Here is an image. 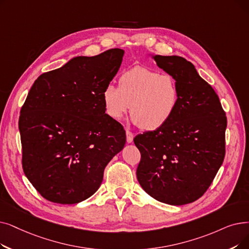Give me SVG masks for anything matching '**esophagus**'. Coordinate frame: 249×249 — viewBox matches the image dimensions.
<instances>
[{
  "instance_id": "1",
  "label": "esophagus",
  "mask_w": 249,
  "mask_h": 249,
  "mask_svg": "<svg viewBox=\"0 0 249 249\" xmlns=\"http://www.w3.org/2000/svg\"><path fill=\"white\" fill-rule=\"evenodd\" d=\"M126 140L128 143H131L133 142V133L129 130H126Z\"/></svg>"
}]
</instances>
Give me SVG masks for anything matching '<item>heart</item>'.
Instances as JSON below:
<instances>
[{
  "mask_svg": "<svg viewBox=\"0 0 249 249\" xmlns=\"http://www.w3.org/2000/svg\"><path fill=\"white\" fill-rule=\"evenodd\" d=\"M102 99L105 113L112 120L121 121L130 107L134 124L143 131H156L174 116L180 89L171 74L136 66L119 77L118 88L106 86Z\"/></svg>",
  "mask_w": 249,
  "mask_h": 249,
  "instance_id": "1",
  "label": "heart"
}]
</instances>
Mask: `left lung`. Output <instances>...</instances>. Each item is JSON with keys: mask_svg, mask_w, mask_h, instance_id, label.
Masks as SVG:
<instances>
[{"mask_svg": "<svg viewBox=\"0 0 249 249\" xmlns=\"http://www.w3.org/2000/svg\"><path fill=\"white\" fill-rule=\"evenodd\" d=\"M151 58L177 80L180 100L164 127L134 138L142 155L137 180L160 202L190 203L203 196L223 164L227 117L218 94L192 63L178 56Z\"/></svg>", "mask_w": 249, "mask_h": 249, "instance_id": "1", "label": "left lung"}]
</instances>
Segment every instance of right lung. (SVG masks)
<instances>
[{
	"mask_svg": "<svg viewBox=\"0 0 249 249\" xmlns=\"http://www.w3.org/2000/svg\"><path fill=\"white\" fill-rule=\"evenodd\" d=\"M123 56L111 49L73 58L31 86L19 117L22 168L47 200L73 204L91 196L124 147V129L106 115L102 99Z\"/></svg>",
	"mask_w": 249,
	"mask_h": 249,
	"instance_id": "right-lung-1",
	"label": "right lung"
}]
</instances>
